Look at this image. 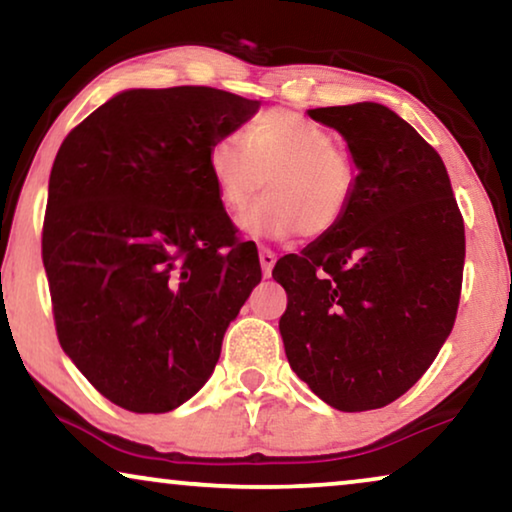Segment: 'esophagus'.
<instances>
[{"mask_svg": "<svg viewBox=\"0 0 512 512\" xmlns=\"http://www.w3.org/2000/svg\"><path fill=\"white\" fill-rule=\"evenodd\" d=\"M258 258H261V268H263V277H270L272 275V268H275V261L277 256L272 254L268 247H261L258 249Z\"/></svg>", "mask_w": 512, "mask_h": 512, "instance_id": "obj_1", "label": "esophagus"}]
</instances>
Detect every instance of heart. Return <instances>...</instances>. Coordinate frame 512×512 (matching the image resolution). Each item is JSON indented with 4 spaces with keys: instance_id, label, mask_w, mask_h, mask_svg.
<instances>
[{
    "instance_id": "heart-1",
    "label": "heart",
    "mask_w": 512,
    "mask_h": 512,
    "mask_svg": "<svg viewBox=\"0 0 512 512\" xmlns=\"http://www.w3.org/2000/svg\"><path fill=\"white\" fill-rule=\"evenodd\" d=\"M207 167L228 214L240 216L268 186L254 212L242 219L247 235L284 237L303 230L324 237L345 219L354 193V165L324 125L275 109L249 125L247 137L223 135L209 146Z\"/></svg>"
}]
</instances>
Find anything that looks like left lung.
<instances>
[{
  "label": "left lung",
  "instance_id": "8db88e82",
  "mask_svg": "<svg viewBox=\"0 0 512 512\" xmlns=\"http://www.w3.org/2000/svg\"><path fill=\"white\" fill-rule=\"evenodd\" d=\"M356 167L338 228L279 258L289 366L342 412L384 408L436 359L457 317L464 219L443 158L389 107L310 109Z\"/></svg>",
  "mask_w": 512,
  "mask_h": 512
}]
</instances>
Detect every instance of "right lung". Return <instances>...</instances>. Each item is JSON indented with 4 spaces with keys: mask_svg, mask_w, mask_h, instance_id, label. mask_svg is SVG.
Instances as JSON below:
<instances>
[{
    "mask_svg": "<svg viewBox=\"0 0 512 512\" xmlns=\"http://www.w3.org/2000/svg\"><path fill=\"white\" fill-rule=\"evenodd\" d=\"M258 107L207 86L130 88L55 156L41 235L55 331L118 408L156 415L198 394L261 282L207 167Z\"/></svg>",
    "mask_w": 512,
    "mask_h": 512,
    "instance_id": "add662e5",
    "label": "right lung"
}]
</instances>
